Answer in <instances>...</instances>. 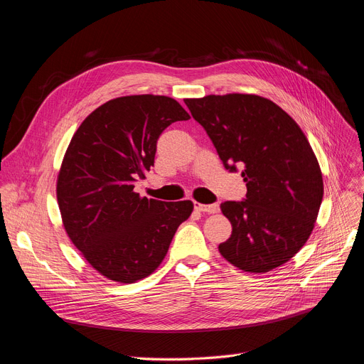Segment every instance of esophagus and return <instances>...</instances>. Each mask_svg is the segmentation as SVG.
I'll list each match as a JSON object with an SVG mask.
<instances>
[{"label":"esophagus","instance_id":"esophagus-1","mask_svg":"<svg viewBox=\"0 0 364 364\" xmlns=\"http://www.w3.org/2000/svg\"><path fill=\"white\" fill-rule=\"evenodd\" d=\"M194 207L197 211H203V213H218L219 211V204H200V203H194Z\"/></svg>","mask_w":364,"mask_h":364}]
</instances>
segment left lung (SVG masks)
Listing matches in <instances>:
<instances>
[{
	"label": "left lung",
	"instance_id": "8db88e82",
	"mask_svg": "<svg viewBox=\"0 0 364 364\" xmlns=\"http://www.w3.org/2000/svg\"><path fill=\"white\" fill-rule=\"evenodd\" d=\"M185 104L223 166L230 172L244 167L245 198L220 205L232 225L220 254L250 273L287 263L307 242L323 198L322 172L300 126L259 95H207Z\"/></svg>",
	"mask_w": 364,
	"mask_h": 364
}]
</instances>
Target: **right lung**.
I'll return each instance as SVG.
<instances>
[{
    "instance_id": "add662e5",
    "label": "right lung",
    "mask_w": 364,
    "mask_h": 364,
    "mask_svg": "<svg viewBox=\"0 0 364 364\" xmlns=\"http://www.w3.org/2000/svg\"><path fill=\"white\" fill-rule=\"evenodd\" d=\"M188 119L173 98L129 95L100 105L75 132L57 178L58 208L75 247L107 279L132 284L151 274L191 216L189 200L134 191L154 166L161 132Z\"/></svg>"
}]
</instances>
